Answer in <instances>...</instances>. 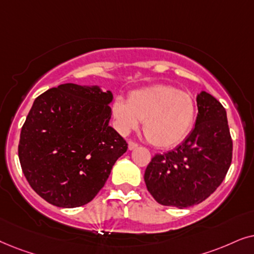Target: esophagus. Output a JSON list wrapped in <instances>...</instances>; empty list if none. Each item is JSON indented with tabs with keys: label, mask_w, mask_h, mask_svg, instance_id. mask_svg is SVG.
<instances>
[{
	"label": "esophagus",
	"mask_w": 254,
	"mask_h": 254,
	"mask_svg": "<svg viewBox=\"0 0 254 254\" xmlns=\"http://www.w3.org/2000/svg\"><path fill=\"white\" fill-rule=\"evenodd\" d=\"M127 146H129V150L130 151H132V150H134V148H137L138 147V144L137 143H134V141H129V145H127Z\"/></svg>",
	"instance_id": "esophagus-1"
}]
</instances>
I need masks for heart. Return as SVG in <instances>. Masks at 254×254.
<instances>
[{
    "label": "heart",
    "instance_id": "heart-1",
    "mask_svg": "<svg viewBox=\"0 0 254 254\" xmlns=\"http://www.w3.org/2000/svg\"><path fill=\"white\" fill-rule=\"evenodd\" d=\"M116 129L127 134L143 122L147 141L159 148L181 143L190 132L196 104L188 93L170 84H153L132 90L127 100L118 96L111 106Z\"/></svg>",
    "mask_w": 254,
    "mask_h": 254
}]
</instances>
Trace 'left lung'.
Returning a JSON list of instances; mask_svg holds the SVG:
<instances>
[{
    "instance_id": "obj_1",
    "label": "left lung",
    "mask_w": 254,
    "mask_h": 254,
    "mask_svg": "<svg viewBox=\"0 0 254 254\" xmlns=\"http://www.w3.org/2000/svg\"><path fill=\"white\" fill-rule=\"evenodd\" d=\"M195 127L184 143L155 154L144 174L147 190L162 205L201 203L224 180L232 160V139L224 107L207 92L196 97Z\"/></svg>"
}]
</instances>
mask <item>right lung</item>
Masks as SVG:
<instances>
[{
    "label": "right lung",
    "instance_id": "right-lung-1",
    "mask_svg": "<svg viewBox=\"0 0 254 254\" xmlns=\"http://www.w3.org/2000/svg\"><path fill=\"white\" fill-rule=\"evenodd\" d=\"M114 95L100 86L64 83L39 95L23 124L19 162L40 197L60 208L87 204L127 150L109 125Z\"/></svg>",
    "mask_w": 254,
    "mask_h": 254
}]
</instances>
